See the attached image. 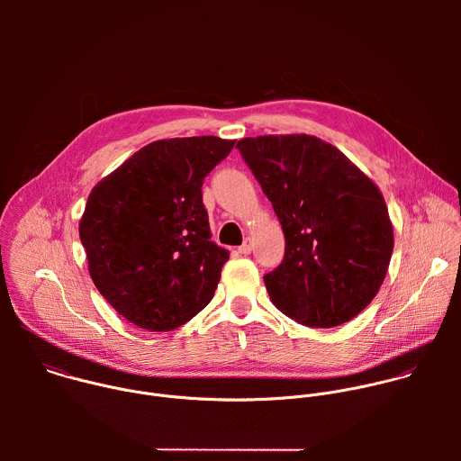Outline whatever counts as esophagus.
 Here are the masks:
<instances>
[{"mask_svg":"<svg viewBox=\"0 0 461 461\" xmlns=\"http://www.w3.org/2000/svg\"><path fill=\"white\" fill-rule=\"evenodd\" d=\"M239 251H240L242 255H249V253H251V239H249V237L244 239V242H242V246L239 248Z\"/></svg>","mask_w":461,"mask_h":461,"instance_id":"esophagus-1","label":"esophagus"}]
</instances>
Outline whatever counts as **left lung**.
<instances>
[{
  "label": "left lung",
  "mask_w": 461,
  "mask_h": 461,
  "mask_svg": "<svg viewBox=\"0 0 461 461\" xmlns=\"http://www.w3.org/2000/svg\"><path fill=\"white\" fill-rule=\"evenodd\" d=\"M237 148L286 240L283 262L265 276L276 308L312 328L354 319L379 292L393 249L379 187L312 135L248 137Z\"/></svg>",
  "instance_id": "left-lung-1"
}]
</instances>
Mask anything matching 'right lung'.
<instances>
[{
  "instance_id": "obj_1",
  "label": "right lung",
  "mask_w": 461,
  "mask_h": 461,
  "mask_svg": "<svg viewBox=\"0 0 461 461\" xmlns=\"http://www.w3.org/2000/svg\"><path fill=\"white\" fill-rule=\"evenodd\" d=\"M235 140H157L102 178L86 204L80 240L105 301L148 332H169L217 290L230 253L212 242L204 176Z\"/></svg>"
}]
</instances>
